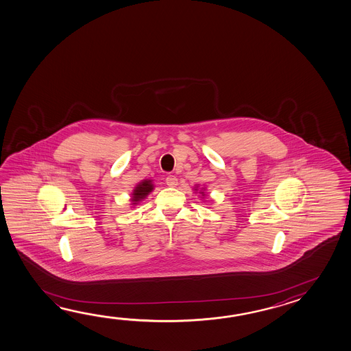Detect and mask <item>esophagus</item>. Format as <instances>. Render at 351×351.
<instances>
[{"label": "esophagus", "mask_w": 351, "mask_h": 351, "mask_svg": "<svg viewBox=\"0 0 351 351\" xmlns=\"http://www.w3.org/2000/svg\"><path fill=\"white\" fill-rule=\"evenodd\" d=\"M165 184L167 186H170V187H175L176 184H178V178L176 176H173V175H169L167 178H165Z\"/></svg>", "instance_id": "esophagus-1"}]
</instances>
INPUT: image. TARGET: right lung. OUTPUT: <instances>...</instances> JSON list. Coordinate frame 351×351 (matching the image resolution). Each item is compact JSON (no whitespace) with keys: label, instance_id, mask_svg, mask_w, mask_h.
<instances>
[{"label":"right lung","instance_id":"right-lung-1","mask_svg":"<svg viewBox=\"0 0 351 351\" xmlns=\"http://www.w3.org/2000/svg\"><path fill=\"white\" fill-rule=\"evenodd\" d=\"M153 191V184L150 180H144L141 184H138L136 187V190L133 192V198L132 201L133 202H139L141 199H144L145 197L148 196V193H150ZM136 204V203H134Z\"/></svg>","mask_w":351,"mask_h":351}]
</instances>
